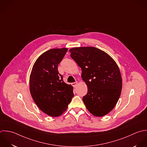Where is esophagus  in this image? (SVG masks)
<instances>
[{
	"instance_id": "34e87169",
	"label": "esophagus",
	"mask_w": 147,
	"mask_h": 147,
	"mask_svg": "<svg viewBox=\"0 0 147 147\" xmlns=\"http://www.w3.org/2000/svg\"><path fill=\"white\" fill-rule=\"evenodd\" d=\"M78 84V82H73V83H72L71 84V85H72V86H73V87H76V86H77V85Z\"/></svg>"
}]
</instances>
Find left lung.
<instances>
[{"label":"left lung","instance_id":"1","mask_svg":"<svg viewBox=\"0 0 147 147\" xmlns=\"http://www.w3.org/2000/svg\"><path fill=\"white\" fill-rule=\"evenodd\" d=\"M71 57L81 68L88 87L82 100L90 113L97 117L108 114L121 94L122 78L118 65L107 53L94 47L69 50Z\"/></svg>","mask_w":147,"mask_h":147}]
</instances>
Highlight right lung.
Masks as SVG:
<instances>
[{
	"label": "right lung",
	"instance_id": "right-lung-1",
	"mask_svg": "<svg viewBox=\"0 0 147 147\" xmlns=\"http://www.w3.org/2000/svg\"><path fill=\"white\" fill-rule=\"evenodd\" d=\"M67 48L50 49L34 63L30 76V91L37 107L51 117L63 113L74 96L73 87L63 82L58 71V64Z\"/></svg>",
	"mask_w": 147,
	"mask_h": 147
}]
</instances>
